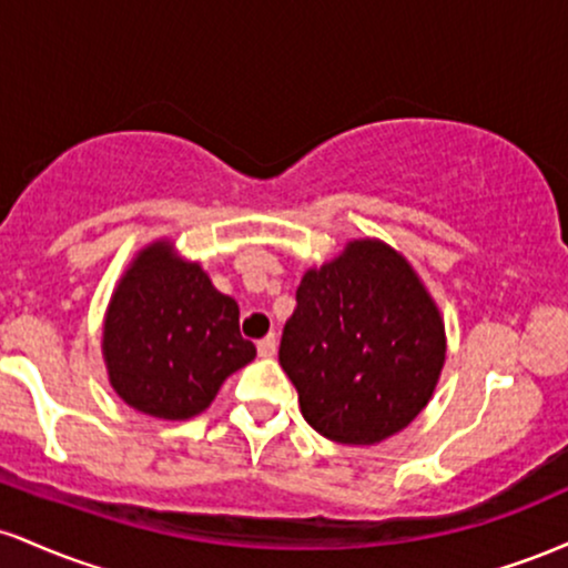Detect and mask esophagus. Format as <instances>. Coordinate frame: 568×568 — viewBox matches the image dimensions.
Masks as SVG:
<instances>
[{
  "instance_id": "34e87169",
  "label": "esophagus",
  "mask_w": 568,
  "mask_h": 568,
  "mask_svg": "<svg viewBox=\"0 0 568 568\" xmlns=\"http://www.w3.org/2000/svg\"><path fill=\"white\" fill-rule=\"evenodd\" d=\"M256 349H258V355L262 357H272L277 352V338H275V334H270V336H264L262 342L256 344Z\"/></svg>"
}]
</instances>
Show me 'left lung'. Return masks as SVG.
Returning <instances> with one entry per match:
<instances>
[{"label":"left lung","instance_id":"1","mask_svg":"<svg viewBox=\"0 0 568 568\" xmlns=\"http://www.w3.org/2000/svg\"><path fill=\"white\" fill-rule=\"evenodd\" d=\"M443 363L438 304L395 247L352 240L304 272L280 366L304 419L328 440L371 446L400 433L429 403Z\"/></svg>","mask_w":568,"mask_h":568}]
</instances>
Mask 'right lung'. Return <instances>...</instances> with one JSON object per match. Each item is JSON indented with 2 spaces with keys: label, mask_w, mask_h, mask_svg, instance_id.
Wrapping results in <instances>:
<instances>
[{
  "label": "right lung",
  "mask_w": 568,
  "mask_h": 568,
  "mask_svg": "<svg viewBox=\"0 0 568 568\" xmlns=\"http://www.w3.org/2000/svg\"><path fill=\"white\" fill-rule=\"evenodd\" d=\"M103 361L114 393L158 419H192L226 376L256 357L240 336V306L197 262L158 240L135 253L103 321Z\"/></svg>",
  "instance_id": "1"
}]
</instances>
